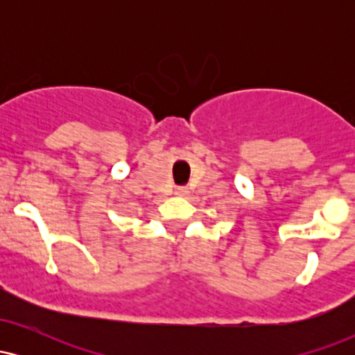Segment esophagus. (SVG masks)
<instances>
[{"label": "esophagus", "instance_id": "34e87169", "mask_svg": "<svg viewBox=\"0 0 355 355\" xmlns=\"http://www.w3.org/2000/svg\"><path fill=\"white\" fill-rule=\"evenodd\" d=\"M187 193H189V189H187V187H177V189H175V195H178V197H185Z\"/></svg>", "mask_w": 355, "mask_h": 355}]
</instances>
